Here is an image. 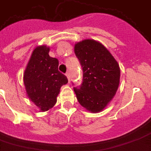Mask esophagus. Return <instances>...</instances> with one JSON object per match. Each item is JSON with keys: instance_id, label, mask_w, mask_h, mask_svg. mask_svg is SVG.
Instances as JSON below:
<instances>
[{"instance_id": "1", "label": "esophagus", "mask_w": 151, "mask_h": 151, "mask_svg": "<svg viewBox=\"0 0 151 151\" xmlns=\"http://www.w3.org/2000/svg\"><path fill=\"white\" fill-rule=\"evenodd\" d=\"M66 77H67V78L69 80V82H70V73H69V72L66 73Z\"/></svg>"}]
</instances>
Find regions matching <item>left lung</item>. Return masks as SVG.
Instances as JSON below:
<instances>
[{
	"label": "left lung",
	"instance_id": "left-lung-1",
	"mask_svg": "<svg viewBox=\"0 0 151 151\" xmlns=\"http://www.w3.org/2000/svg\"><path fill=\"white\" fill-rule=\"evenodd\" d=\"M83 73L82 85L73 87L79 104L91 112L103 111L113 98L120 83L117 61L102 43L84 40L74 45Z\"/></svg>",
	"mask_w": 151,
	"mask_h": 151
}]
</instances>
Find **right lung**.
<instances>
[{"mask_svg":"<svg viewBox=\"0 0 151 151\" xmlns=\"http://www.w3.org/2000/svg\"><path fill=\"white\" fill-rule=\"evenodd\" d=\"M49 47H35L23 74V82L29 99L41 111L56 104L60 89L68 82L65 75L58 70L59 61L48 55Z\"/></svg>","mask_w":151,"mask_h":151,"instance_id":"obj_1","label":"right lung"}]
</instances>
